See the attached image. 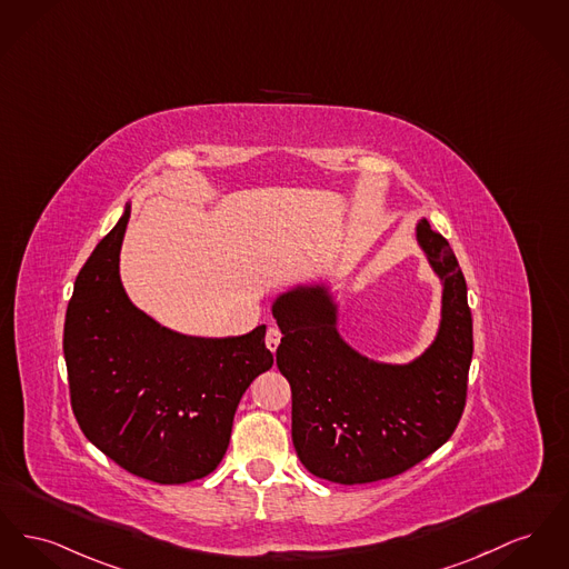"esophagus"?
Wrapping results in <instances>:
<instances>
[{"label": "esophagus", "mask_w": 569, "mask_h": 569, "mask_svg": "<svg viewBox=\"0 0 569 569\" xmlns=\"http://www.w3.org/2000/svg\"><path fill=\"white\" fill-rule=\"evenodd\" d=\"M267 348L270 352H274L277 350V346H279V341H281V331L279 329H274V327H270L267 333Z\"/></svg>", "instance_id": "obj_1"}]
</instances>
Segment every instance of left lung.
I'll return each instance as SVG.
<instances>
[{
    "instance_id": "obj_1",
    "label": "left lung",
    "mask_w": 569,
    "mask_h": 569,
    "mask_svg": "<svg viewBox=\"0 0 569 569\" xmlns=\"http://www.w3.org/2000/svg\"><path fill=\"white\" fill-rule=\"evenodd\" d=\"M417 240L445 290L435 343L408 366L376 363L352 350L320 286L272 305L283 333L277 368L292 387L295 449L320 479L355 486L396 477L432 456L460 423L472 359L467 281L447 238L426 219Z\"/></svg>"
}]
</instances>
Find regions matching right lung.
I'll return each mask as SVG.
<instances>
[{
    "instance_id": "obj_1",
    "label": "right lung",
    "mask_w": 569,
    "mask_h": 569,
    "mask_svg": "<svg viewBox=\"0 0 569 569\" xmlns=\"http://www.w3.org/2000/svg\"><path fill=\"white\" fill-rule=\"evenodd\" d=\"M131 217L79 270L64 322L70 406L86 438L154 483H187L223 460L236 408L272 368L267 327L226 339L173 333L129 301L120 247Z\"/></svg>"
}]
</instances>
